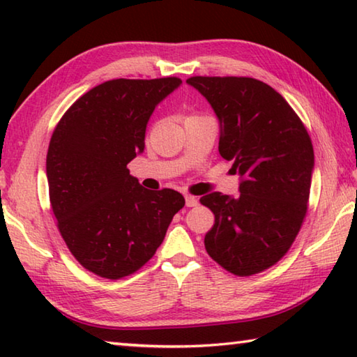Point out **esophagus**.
Masks as SVG:
<instances>
[{
  "instance_id": "obj_1",
  "label": "esophagus",
  "mask_w": 357,
  "mask_h": 357,
  "mask_svg": "<svg viewBox=\"0 0 357 357\" xmlns=\"http://www.w3.org/2000/svg\"><path fill=\"white\" fill-rule=\"evenodd\" d=\"M198 204V198L197 197H192V195H185V206L193 208Z\"/></svg>"
}]
</instances>
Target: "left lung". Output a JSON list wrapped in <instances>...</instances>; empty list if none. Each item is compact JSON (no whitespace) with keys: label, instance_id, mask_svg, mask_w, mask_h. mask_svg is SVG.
<instances>
[{"label":"left lung","instance_id":"obj_1","mask_svg":"<svg viewBox=\"0 0 357 357\" xmlns=\"http://www.w3.org/2000/svg\"><path fill=\"white\" fill-rule=\"evenodd\" d=\"M220 126L219 153L241 176L239 195L200 198L215 222L204 236L208 255L234 275L271 268L289 250L307 214L312 140L282 96L250 77H190Z\"/></svg>","mask_w":357,"mask_h":357}]
</instances>
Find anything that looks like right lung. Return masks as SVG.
Masks as SVG:
<instances>
[{
	"mask_svg": "<svg viewBox=\"0 0 357 357\" xmlns=\"http://www.w3.org/2000/svg\"><path fill=\"white\" fill-rule=\"evenodd\" d=\"M183 83L116 78L70 105L53 130L47 179L58 229L84 269L116 280L148 263L184 197L148 190L128 164L144 149L146 124L159 102Z\"/></svg>",
	"mask_w": 357,
	"mask_h": 357,
	"instance_id": "1",
	"label": "right lung"
}]
</instances>
